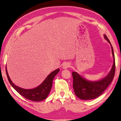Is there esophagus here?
Wrapping results in <instances>:
<instances>
[{"instance_id": "esophagus-1", "label": "esophagus", "mask_w": 121, "mask_h": 121, "mask_svg": "<svg viewBox=\"0 0 121 121\" xmlns=\"http://www.w3.org/2000/svg\"><path fill=\"white\" fill-rule=\"evenodd\" d=\"M70 63H68V62H65V63L63 65L62 69H68V68L70 67Z\"/></svg>"}]
</instances>
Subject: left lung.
Listing matches in <instances>:
<instances>
[{
    "instance_id": "left-lung-1",
    "label": "left lung",
    "mask_w": 121,
    "mask_h": 121,
    "mask_svg": "<svg viewBox=\"0 0 121 121\" xmlns=\"http://www.w3.org/2000/svg\"><path fill=\"white\" fill-rule=\"evenodd\" d=\"M104 37L111 45L112 53L113 57V64L109 74L105 78L98 81L87 80L85 78H82L76 72H73V87L74 93L77 97L81 99L91 100L99 97L107 88L114 78L115 71V63L113 49L111 43L106 35H104Z\"/></svg>"
}]
</instances>
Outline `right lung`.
I'll list each match as a JSON object with an SVG mask.
<instances>
[{
    "label": "right lung",
    "instance_id": "right-lung-1",
    "mask_svg": "<svg viewBox=\"0 0 121 121\" xmlns=\"http://www.w3.org/2000/svg\"><path fill=\"white\" fill-rule=\"evenodd\" d=\"M6 71L7 78L10 84L18 93L30 100H32L33 101H40L45 99L50 93L52 85L53 79L55 76L58 73L60 69H58L52 72L50 74H49L43 83L39 86L36 88L30 89L22 88L14 85L9 78L7 67L6 68Z\"/></svg>",
    "mask_w": 121,
    "mask_h": 121
}]
</instances>
